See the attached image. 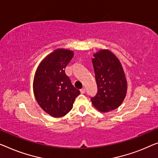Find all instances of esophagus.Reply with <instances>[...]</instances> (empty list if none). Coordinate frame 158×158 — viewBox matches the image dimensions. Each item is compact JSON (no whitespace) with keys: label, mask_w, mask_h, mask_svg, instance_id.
<instances>
[{"label":"esophagus","mask_w":158,"mask_h":158,"mask_svg":"<svg viewBox=\"0 0 158 158\" xmlns=\"http://www.w3.org/2000/svg\"><path fill=\"white\" fill-rule=\"evenodd\" d=\"M80 91H81V94H84V93H85V89L82 88L81 89H80Z\"/></svg>","instance_id":"34e87169"}]
</instances>
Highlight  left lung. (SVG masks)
<instances>
[{
  "mask_svg": "<svg viewBox=\"0 0 158 158\" xmlns=\"http://www.w3.org/2000/svg\"><path fill=\"white\" fill-rule=\"evenodd\" d=\"M92 63L98 91L91 103L101 112H109L118 108L127 92V81L118 59L108 49L94 55Z\"/></svg>",
  "mask_w": 158,
  "mask_h": 158,
  "instance_id": "left-lung-1",
  "label": "left lung"
}]
</instances>
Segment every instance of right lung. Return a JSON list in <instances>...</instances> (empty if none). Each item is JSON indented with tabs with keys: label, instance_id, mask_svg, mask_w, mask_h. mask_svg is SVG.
<instances>
[{
	"label": "right lung",
	"instance_id": "add662e5",
	"mask_svg": "<svg viewBox=\"0 0 158 158\" xmlns=\"http://www.w3.org/2000/svg\"><path fill=\"white\" fill-rule=\"evenodd\" d=\"M73 56L74 52L69 49H56L42 61L35 72V98L40 106L53 117H62L69 113L80 94L65 74V68Z\"/></svg>",
	"mask_w": 158,
	"mask_h": 158
}]
</instances>
